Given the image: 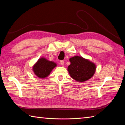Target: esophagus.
Wrapping results in <instances>:
<instances>
[{
  "label": "esophagus",
  "instance_id": "34e87169",
  "mask_svg": "<svg viewBox=\"0 0 125 125\" xmlns=\"http://www.w3.org/2000/svg\"><path fill=\"white\" fill-rule=\"evenodd\" d=\"M60 63H61V64L62 65H64V61H60Z\"/></svg>",
  "mask_w": 125,
  "mask_h": 125
}]
</instances>
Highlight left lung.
<instances>
[{
	"label": "left lung",
	"mask_w": 125,
	"mask_h": 125,
	"mask_svg": "<svg viewBox=\"0 0 125 125\" xmlns=\"http://www.w3.org/2000/svg\"><path fill=\"white\" fill-rule=\"evenodd\" d=\"M69 61L71 64L67 70L71 77L77 82L83 83L87 81L95 73V64L88 59L75 56L69 58Z\"/></svg>",
	"instance_id": "8db88e82"
}]
</instances>
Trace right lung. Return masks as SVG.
Returning <instances> with one entry per match:
<instances>
[{
	"label": "right lung",
	"mask_w": 125,
	"mask_h": 125,
	"mask_svg": "<svg viewBox=\"0 0 125 125\" xmlns=\"http://www.w3.org/2000/svg\"><path fill=\"white\" fill-rule=\"evenodd\" d=\"M56 67V63L48 60L45 57H41L33 65L32 71L37 77L44 79L50 74Z\"/></svg>",
	"instance_id": "1"
}]
</instances>
